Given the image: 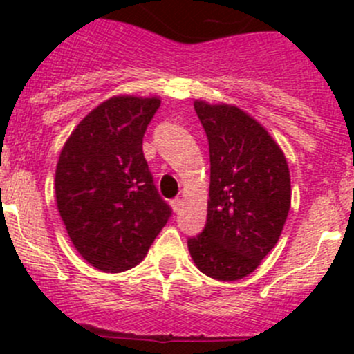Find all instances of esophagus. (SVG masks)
<instances>
[{
    "label": "esophagus",
    "instance_id": "1",
    "mask_svg": "<svg viewBox=\"0 0 354 354\" xmlns=\"http://www.w3.org/2000/svg\"><path fill=\"white\" fill-rule=\"evenodd\" d=\"M169 203H171V207H173V210H176V212H178V210H180V207L183 205V200H181V198H173Z\"/></svg>",
    "mask_w": 354,
    "mask_h": 354
}]
</instances>
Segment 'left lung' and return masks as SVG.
<instances>
[{"instance_id":"1","label":"left lung","mask_w":354,"mask_h":354,"mask_svg":"<svg viewBox=\"0 0 354 354\" xmlns=\"http://www.w3.org/2000/svg\"><path fill=\"white\" fill-rule=\"evenodd\" d=\"M209 138L207 223L188 240L200 272L238 281L260 266L283 233L291 205L288 160L269 131L231 104L194 102Z\"/></svg>"}]
</instances>
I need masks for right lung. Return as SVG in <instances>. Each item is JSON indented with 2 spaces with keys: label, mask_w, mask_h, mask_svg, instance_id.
Returning a JSON list of instances; mask_svg holds the SVG:
<instances>
[{
  "label": "right lung",
  "mask_w": 354,
  "mask_h": 354,
  "mask_svg": "<svg viewBox=\"0 0 354 354\" xmlns=\"http://www.w3.org/2000/svg\"><path fill=\"white\" fill-rule=\"evenodd\" d=\"M159 106V97L114 95L77 124L59 154V216L77 252L102 272L140 263L171 216L142 151Z\"/></svg>",
  "instance_id": "1"
}]
</instances>
